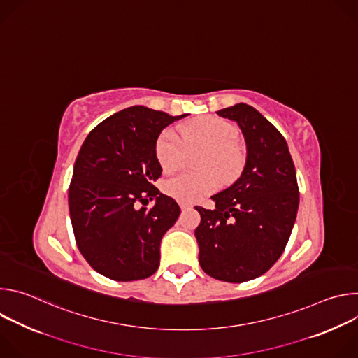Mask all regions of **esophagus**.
<instances>
[{
	"label": "esophagus",
	"mask_w": 358,
	"mask_h": 358,
	"mask_svg": "<svg viewBox=\"0 0 358 358\" xmlns=\"http://www.w3.org/2000/svg\"><path fill=\"white\" fill-rule=\"evenodd\" d=\"M180 207H181V210H188V208L192 207V203H191V202H187V201H181V202H180Z\"/></svg>",
	"instance_id": "1"
}]
</instances>
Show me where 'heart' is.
<instances>
[{
	"label": "heart",
	"instance_id": "1",
	"mask_svg": "<svg viewBox=\"0 0 358 358\" xmlns=\"http://www.w3.org/2000/svg\"><path fill=\"white\" fill-rule=\"evenodd\" d=\"M238 129L218 116H203L180 127V133L167 129L156 143V157L164 171L177 170L185 157L187 148L206 147L201 173H181L164 184L167 194L184 201H198L235 181L245 167V152L235 141Z\"/></svg>",
	"mask_w": 358,
	"mask_h": 358
}]
</instances>
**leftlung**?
<instances>
[{
    "instance_id": "obj_1",
    "label": "left lung",
    "mask_w": 358,
    "mask_h": 358,
    "mask_svg": "<svg viewBox=\"0 0 358 358\" xmlns=\"http://www.w3.org/2000/svg\"><path fill=\"white\" fill-rule=\"evenodd\" d=\"M217 115L238 123L246 162L241 177L211 196L215 210L195 207L198 259L211 278L242 283L280 258L296 221L299 187L285 137L257 109L238 103Z\"/></svg>"
}]
</instances>
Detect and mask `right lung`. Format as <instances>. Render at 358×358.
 I'll return each instance as SVG.
<instances>
[{"label":"right lung","instance_id":"obj_1","mask_svg":"<svg viewBox=\"0 0 358 358\" xmlns=\"http://www.w3.org/2000/svg\"><path fill=\"white\" fill-rule=\"evenodd\" d=\"M185 116L133 106L97 124L83 141L69 185V214L80 253L100 275L131 282L159 269L162 238L181 211L152 185L163 171L156 141ZM148 199H157L151 209L145 207Z\"/></svg>","mask_w":358,"mask_h":358}]
</instances>
